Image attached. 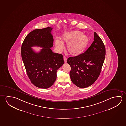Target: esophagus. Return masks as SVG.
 <instances>
[{
  "instance_id": "esophagus-1",
  "label": "esophagus",
  "mask_w": 126,
  "mask_h": 126,
  "mask_svg": "<svg viewBox=\"0 0 126 126\" xmlns=\"http://www.w3.org/2000/svg\"><path fill=\"white\" fill-rule=\"evenodd\" d=\"M63 59H64V62H65V63L67 62V58L66 57V56H63Z\"/></svg>"
}]
</instances>
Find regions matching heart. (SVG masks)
Instances as JSON below:
<instances>
[{
	"label": "heart",
	"instance_id": "b5f03b06",
	"mask_svg": "<svg viewBox=\"0 0 126 126\" xmlns=\"http://www.w3.org/2000/svg\"><path fill=\"white\" fill-rule=\"evenodd\" d=\"M89 38L85 34L78 31L66 32L62 35L61 41L57 39L55 46L59 51L64 48L63 43H67V49L72 56H78L82 53L89 43Z\"/></svg>",
	"mask_w": 126,
	"mask_h": 126
}]
</instances>
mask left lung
Listing matches in <instances>:
<instances>
[{"label":"left lung","instance_id":"1","mask_svg":"<svg viewBox=\"0 0 126 126\" xmlns=\"http://www.w3.org/2000/svg\"><path fill=\"white\" fill-rule=\"evenodd\" d=\"M105 55L104 43L94 32V41L88 49L84 53L67 59L73 84L80 88H87L94 84L100 75Z\"/></svg>","mask_w":126,"mask_h":126}]
</instances>
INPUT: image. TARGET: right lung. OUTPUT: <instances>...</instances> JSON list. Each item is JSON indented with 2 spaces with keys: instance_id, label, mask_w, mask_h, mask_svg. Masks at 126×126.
<instances>
[{
  "instance_id": "add662e5",
  "label": "right lung",
  "mask_w": 126,
  "mask_h": 126,
  "mask_svg": "<svg viewBox=\"0 0 126 126\" xmlns=\"http://www.w3.org/2000/svg\"><path fill=\"white\" fill-rule=\"evenodd\" d=\"M52 28L37 29L28 34L22 44L21 57L27 74L34 86L48 88L56 79L59 68L64 64L63 57L54 53L50 48L53 46ZM38 46L43 48L38 53L31 48Z\"/></svg>"
}]
</instances>
